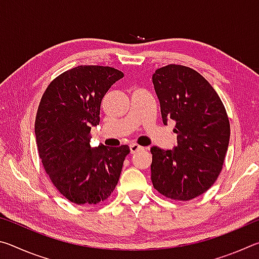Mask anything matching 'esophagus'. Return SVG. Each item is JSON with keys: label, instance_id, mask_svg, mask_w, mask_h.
Instances as JSON below:
<instances>
[{"label": "esophagus", "instance_id": "34e87169", "mask_svg": "<svg viewBox=\"0 0 259 259\" xmlns=\"http://www.w3.org/2000/svg\"><path fill=\"white\" fill-rule=\"evenodd\" d=\"M140 150H144V147L137 145V144H131V145H130V152H131V154H135V153H137V152L140 151Z\"/></svg>", "mask_w": 259, "mask_h": 259}]
</instances>
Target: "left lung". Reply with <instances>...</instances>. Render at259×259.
I'll return each instance as SVG.
<instances>
[{"label": "left lung", "instance_id": "1", "mask_svg": "<svg viewBox=\"0 0 259 259\" xmlns=\"http://www.w3.org/2000/svg\"><path fill=\"white\" fill-rule=\"evenodd\" d=\"M153 84L163 123L176 121L174 150L151 148V178L166 199L190 201L213 185L230 143V121L211 84L193 68L170 64L156 69Z\"/></svg>", "mask_w": 259, "mask_h": 259}]
</instances>
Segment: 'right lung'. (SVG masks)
<instances>
[{"mask_svg": "<svg viewBox=\"0 0 259 259\" xmlns=\"http://www.w3.org/2000/svg\"><path fill=\"white\" fill-rule=\"evenodd\" d=\"M123 75L108 66L74 67L50 82L38 105V156L51 183L75 204L107 200L130 153L128 145L90 146L91 126L99 124L102 99Z\"/></svg>", "mask_w": 259, "mask_h": 259, "instance_id": "right-lung-1", "label": "right lung"}]
</instances>
